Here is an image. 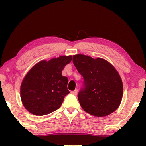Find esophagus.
Segmentation results:
<instances>
[{
    "label": "esophagus",
    "mask_w": 146,
    "mask_h": 146,
    "mask_svg": "<svg viewBox=\"0 0 146 146\" xmlns=\"http://www.w3.org/2000/svg\"><path fill=\"white\" fill-rule=\"evenodd\" d=\"M77 92H78L77 90H74V91H71V94H74V95H76L77 94Z\"/></svg>",
    "instance_id": "esophagus-1"
}]
</instances>
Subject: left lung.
<instances>
[{"label":"left lung","mask_w":146,"mask_h":146,"mask_svg":"<svg viewBox=\"0 0 146 146\" xmlns=\"http://www.w3.org/2000/svg\"><path fill=\"white\" fill-rule=\"evenodd\" d=\"M73 63L84 80V88L78 95L86 112L105 117L115 111L123 96V83L114 66L102 58L73 56Z\"/></svg>","instance_id":"obj_1"}]
</instances>
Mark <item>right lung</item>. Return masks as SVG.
Instances as JSON below:
<instances>
[{
    "instance_id": "1",
    "label": "right lung",
    "mask_w": 146,
    "mask_h": 146,
    "mask_svg": "<svg viewBox=\"0 0 146 146\" xmlns=\"http://www.w3.org/2000/svg\"><path fill=\"white\" fill-rule=\"evenodd\" d=\"M72 56H60L34 65L21 85V98L24 107L33 115L41 116L56 110L65 96L70 93L68 78L62 75L64 68Z\"/></svg>"
}]
</instances>
